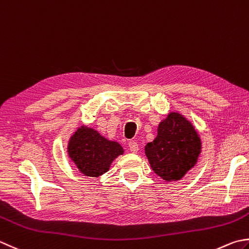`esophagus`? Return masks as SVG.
Instances as JSON below:
<instances>
[{
  "label": "esophagus",
  "instance_id": "obj_1",
  "mask_svg": "<svg viewBox=\"0 0 249 249\" xmlns=\"http://www.w3.org/2000/svg\"><path fill=\"white\" fill-rule=\"evenodd\" d=\"M128 148H129V151L130 152H133V153H137L138 152V143L136 142V141H134V140H130L129 142H128Z\"/></svg>",
  "mask_w": 249,
  "mask_h": 249
}]
</instances>
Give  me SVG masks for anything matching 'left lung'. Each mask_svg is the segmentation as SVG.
I'll return each mask as SVG.
<instances>
[{"instance_id": "obj_1", "label": "left lung", "mask_w": 249, "mask_h": 249, "mask_svg": "<svg viewBox=\"0 0 249 249\" xmlns=\"http://www.w3.org/2000/svg\"><path fill=\"white\" fill-rule=\"evenodd\" d=\"M144 150L155 174L167 181L179 180L196 165L201 139L186 118L172 112L160 122L157 138Z\"/></svg>"}]
</instances>
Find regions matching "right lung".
<instances>
[{
  "label": "right lung",
  "instance_id": "right-lung-1",
  "mask_svg": "<svg viewBox=\"0 0 249 249\" xmlns=\"http://www.w3.org/2000/svg\"><path fill=\"white\" fill-rule=\"evenodd\" d=\"M68 152L81 173L98 177L108 172L110 164L123 153V149L118 142L102 137L98 131L83 126L71 137Z\"/></svg>",
  "mask_w": 249,
  "mask_h": 249
}]
</instances>
